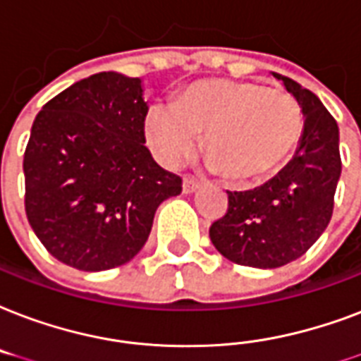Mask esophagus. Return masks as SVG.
<instances>
[{
  "mask_svg": "<svg viewBox=\"0 0 361 361\" xmlns=\"http://www.w3.org/2000/svg\"><path fill=\"white\" fill-rule=\"evenodd\" d=\"M200 186H201L200 178L192 177V175H186V177H184L183 190L186 192V194H190V192H195V190L200 188Z\"/></svg>",
  "mask_w": 361,
  "mask_h": 361,
  "instance_id": "obj_1",
  "label": "esophagus"
}]
</instances>
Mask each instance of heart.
<instances>
[{"mask_svg":"<svg viewBox=\"0 0 361 361\" xmlns=\"http://www.w3.org/2000/svg\"><path fill=\"white\" fill-rule=\"evenodd\" d=\"M147 139L166 164L192 154L197 135L205 150L230 177L250 178L271 171L303 133L300 103L288 92L258 82L201 80L173 99L156 105L145 118Z\"/></svg>","mask_w":361,"mask_h":361,"instance_id":"obj_1","label":"heart"}]
</instances>
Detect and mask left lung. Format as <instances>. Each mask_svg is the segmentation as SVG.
Listing matches in <instances>:
<instances>
[{
    "label": "left lung",
    "instance_id": "8db88e82",
    "mask_svg": "<svg viewBox=\"0 0 361 361\" xmlns=\"http://www.w3.org/2000/svg\"><path fill=\"white\" fill-rule=\"evenodd\" d=\"M298 99L305 116L292 161L264 186L228 192V211L209 237L233 264L275 269L309 250L334 214L341 177L339 128L311 90L273 73Z\"/></svg>",
    "mask_w": 361,
    "mask_h": 361
}]
</instances>
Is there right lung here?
Masks as SVG:
<instances>
[{"label": "right lung", "instance_id": "add662e5", "mask_svg": "<svg viewBox=\"0 0 361 361\" xmlns=\"http://www.w3.org/2000/svg\"><path fill=\"white\" fill-rule=\"evenodd\" d=\"M141 79L96 73L44 103L24 152L27 222L61 264L105 271L149 239L156 209L183 178L145 147Z\"/></svg>", "mask_w": 361, "mask_h": 361}]
</instances>
